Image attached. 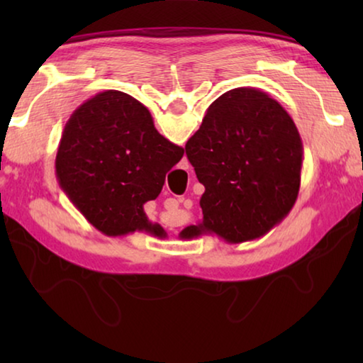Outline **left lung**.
I'll return each mask as SVG.
<instances>
[{"mask_svg":"<svg viewBox=\"0 0 363 363\" xmlns=\"http://www.w3.org/2000/svg\"><path fill=\"white\" fill-rule=\"evenodd\" d=\"M186 153L199 181L203 220L184 238L216 233L229 243L259 238L294 206L303 140L280 104L256 88H235L206 110Z\"/></svg>","mask_w":363,"mask_h":363,"instance_id":"8db88e82","label":"left lung"}]
</instances>
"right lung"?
Listing matches in <instances>:
<instances>
[{
    "label": "right lung",
    "instance_id": "1",
    "mask_svg": "<svg viewBox=\"0 0 363 363\" xmlns=\"http://www.w3.org/2000/svg\"><path fill=\"white\" fill-rule=\"evenodd\" d=\"M182 155V147L157 131L147 107L108 89L82 104L67 121L56 177L77 210L106 235L144 230L164 237L144 203L157 199Z\"/></svg>",
    "mask_w": 363,
    "mask_h": 363
}]
</instances>
